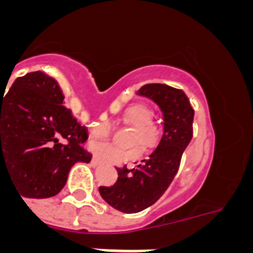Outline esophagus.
Masks as SVG:
<instances>
[{"label": "esophagus", "instance_id": "obj_1", "mask_svg": "<svg viewBox=\"0 0 253 253\" xmlns=\"http://www.w3.org/2000/svg\"><path fill=\"white\" fill-rule=\"evenodd\" d=\"M100 163H101V161H100L99 157H96V156H93L92 160H91V165L92 166H99Z\"/></svg>", "mask_w": 253, "mask_h": 253}]
</instances>
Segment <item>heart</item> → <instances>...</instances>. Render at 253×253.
<instances>
[{
  "label": "heart",
  "mask_w": 253,
  "mask_h": 253,
  "mask_svg": "<svg viewBox=\"0 0 253 253\" xmlns=\"http://www.w3.org/2000/svg\"><path fill=\"white\" fill-rule=\"evenodd\" d=\"M151 116V109L144 104H133L126 107V110L120 116V122L130 126L124 143L125 146L134 148L123 149L104 144L96 148L97 156L107 162L123 163L137 157L138 148L144 153L156 148L162 138V126L157 122H153ZM90 135L93 140H106L110 138V128L106 123H97L91 126Z\"/></svg>",
  "instance_id": "obj_1"
}]
</instances>
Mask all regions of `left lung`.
Returning a JSON list of instances; mask_svg holds the SVG:
<instances>
[{
  "label": "left lung",
  "instance_id": "left-lung-1",
  "mask_svg": "<svg viewBox=\"0 0 253 253\" xmlns=\"http://www.w3.org/2000/svg\"><path fill=\"white\" fill-rule=\"evenodd\" d=\"M160 106L163 134L156 151L134 169L116 167L113 186H100L105 202L123 213H138L163 195L177 173L181 156L193 138L194 109L184 91L162 84H148L138 90Z\"/></svg>",
  "mask_w": 253,
  "mask_h": 253
}]
</instances>
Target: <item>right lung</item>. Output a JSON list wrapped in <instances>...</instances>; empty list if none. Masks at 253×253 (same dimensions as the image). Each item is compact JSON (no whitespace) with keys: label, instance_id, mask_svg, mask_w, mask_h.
<instances>
[{"label":"right lung","instance_id":"1","mask_svg":"<svg viewBox=\"0 0 253 253\" xmlns=\"http://www.w3.org/2000/svg\"><path fill=\"white\" fill-rule=\"evenodd\" d=\"M63 100L57 81L42 71L16 78L0 93V173L3 167L20 196L57 195L71 167L91 161L86 128Z\"/></svg>","mask_w":253,"mask_h":253}]
</instances>
